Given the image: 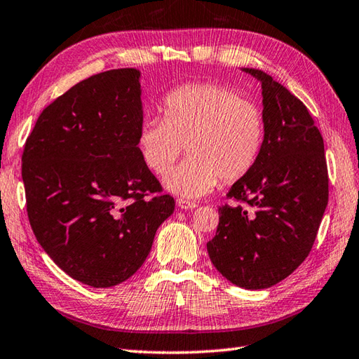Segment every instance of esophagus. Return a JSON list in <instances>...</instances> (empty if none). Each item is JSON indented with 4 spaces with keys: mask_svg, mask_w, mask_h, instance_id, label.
Masks as SVG:
<instances>
[{
    "mask_svg": "<svg viewBox=\"0 0 359 359\" xmlns=\"http://www.w3.org/2000/svg\"><path fill=\"white\" fill-rule=\"evenodd\" d=\"M177 205L181 209H194L195 206H197V203L191 201V200H186V198H178L177 200Z\"/></svg>",
    "mask_w": 359,
    "mask_h": 359,
    "instance_id": "1",
    "label": "esophagus"
}]
</instances>
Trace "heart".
Segmentation results:
<instances>
[{
    "label": "heart",
    "instance_id": "b5f03b06",
    "mask_svg": "<svg viewBox=\"0 0 359 359\" xmlns=\"http://www.w3.org/2000/svg\"><path fill=\"white\" fill-rule=\"evenodd\" d=\"M162 116L142 121L136 147L147 168L165 173L184 150L189 158L165 175L170 191L200 197L253 170L266 144V117L253 98L233 87L191 83L162 100Z\"/></svg>",
    "mask_w": 359,
    "mask_h": 359
}]
</instances>
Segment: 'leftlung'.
<instances>
[{"label": "left lung", "mask_w": 359, "mask_h": 359, "mask_svg": "<svg viewBox=\"0 0 359 359\" xmlns=\"http://www.w3.org/2000/svg\"><path fill=\"white\" fill-rule=\"evenodd\" d=\"M262 84L266 144L258 164L226 194L206 243L214 267L233 285L266 289L306 259L328 203L323 139L306 106L267 73L242 69Z\"/></svg>", "instance_id": "1"}]
</instances>
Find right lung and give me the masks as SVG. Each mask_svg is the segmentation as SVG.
I'll return each instance as SVG.
<instances>
[{
	"mask_svg": "<svg viewBox=\"0 0 359 359\" xmlns=\"http://www.w3.org/2000/svg\"><path fill=\"white\" fill-rule=\"evenodd\" d=\"M139 78L117 69L81 81L45 107L25 144L32 231L67 275L92 287L136 273L175 209L136 147Z\"/></svg>",
	"mask_w": 359,
	"mask_h": 359,
	"instance_id": "obj_1",
	"label": "right lung"
}]
</instances>
